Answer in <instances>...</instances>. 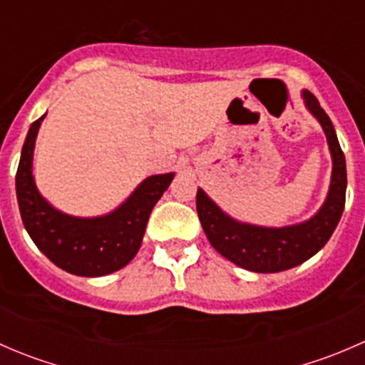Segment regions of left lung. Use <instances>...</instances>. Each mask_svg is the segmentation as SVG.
I'll list each match as a JSON object with an SVG mask.
<instances>
[{
	"label": "left lung",
	"mask_w": 365,
	"mask_h": 365,
	"mask_svg": "<svg viewBox=\"0 0 365 365\" xmlns=\"http://www.w3.org/2000/svg\"><path fill=\"white\" fill-rule=\"evenodd\" d=\"M307 111L319 121L332 157V176L325 201L311 219L270 227L242 222L224 212L203 189H197L196 208L206 238L220 256L257 274H275L298 267L322 251L339 224L346 201V160L336 128L311 91H302Z\"/></svg>",
	"instance_id": "8db88e82"
}]
</instances>
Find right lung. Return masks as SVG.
I'll list each match as a JSON object with an SVG mask.
<instances>
[{"label": "right lung", "mask_w": 365, "mask_h": 365, "mask_svg": "<svg viewBox=\"0 0 365 365\" xmlns=\"http://www.w3.org/2000/svg\"><path fill=\"white\" fill-rule=\"evenodd\" d=\"M46 114L29 127L16 175L17 203L26 231L36 247L68 274L81 277L113 274L127 267L138 254L150 213L175 173L145 178L123 203L104 215H68L38 192L33 178V152Z\"/></svg>", "instance_id": "right-lung-1"}]
</instances>
